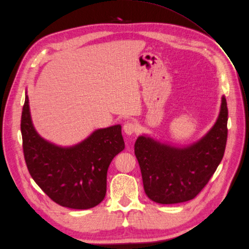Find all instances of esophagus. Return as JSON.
Masks as SVG:
<instances>
[{
    "label": "esophagus",
    "mask_w": 249,
    "mask_h": 249,
    "mask_svg": "<svg viewBox=\"0 0 249 249\" xmlns=\"http://www.w3.org/2000/svg\"><path fill=\"white\" fill-rule=\"evenodd\" d=\"M124 133L126 134V135H128V136H130V135H133L134 133H136V131L138 130V126L134 124V123H131V122H126L124 124Z\"/></svg>",
    "instance_id": "obj_1"
}]
</instances>
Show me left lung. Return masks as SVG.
I'll return each mask as SVG.
<instances>
[{"mask_svg": "<svg viewBox=\"0 0 249 249\" xmlns=\"http://www.w3.org/2000/svg\"><path fill=\"white\" fill-rule=\"evenodd\" d=\"M226 98L213 126L200 140L186 147L140 136L135 155L142 172L144 193L154 202L176 204L194 199L206 186L224 155L227 141Z\"/></svg>", "mask_w": 249, "mask_h": 249, "instance_id": "obj_1", "label": "left lung"}]
</instances>
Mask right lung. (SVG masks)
Wrapping results in <instances>:
<instances>
[{
	"mask_svg": "<svg viewBox=\"0 0 249 249\" xmlns=\"http://www.w3.org/2000/svg\"><path fill=\"white\" fill-rule=\"evenodd\" d=\"M21 133L28 171L54 202L71 209H89L105 199L109 164L124 149L121 124L95 129L70 147L58 145L37 133L26 91Z\"/></svg>",
	"mask_w": 249,
	"mask_h": 249,
	"instance_id": "obj_1",
	"label": "right lung"
}]
</instances>
